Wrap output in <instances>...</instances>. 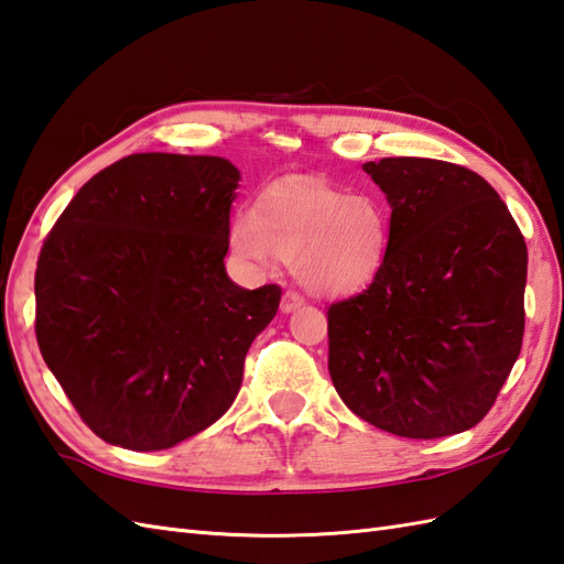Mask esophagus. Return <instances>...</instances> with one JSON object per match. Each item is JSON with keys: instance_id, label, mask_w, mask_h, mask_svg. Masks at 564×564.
<instances>
[{"instance_id": "esophagus-1", "label": "esophagus", "mask_w": 564, "mask_h": 564, "mask_svg": "<svg viewBox=\"0 0 564 564\" xmlns=\"http://www.w3.org/2000/svg\"><path fill=\"white\" fill-rule=\"evenodd\" d=\"M299 306H304V296L299 294L296 290H286L284 294H282V304H280V308L284 311V314H292L294 308H299Z\"/></svg>"}]
</instances>
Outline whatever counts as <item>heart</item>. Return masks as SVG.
<instances>
[{"instance_id": "heart-1", "label": "heart", "mask_w": 564, "mask_h": 564, "mask_svg": "<svg viewBox=\"0 0 564 564\" xmlns=\"http://www.w3.org/2000/svg\"><path fill=\"white\" fill-rule=\"evenodd\" d=\"M391 241L386 207L316 178L268 185L250 215L231 224V250L253 265L294 262L311 292L340 296L377 278Z\"/></svg>"}]
</instances>
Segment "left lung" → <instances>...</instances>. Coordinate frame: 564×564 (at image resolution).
<instances>
[{"label":"left lung","mask_w":564,"mask_h":564,"mask_svg":"<svg viewBox=\"0 0 564 564\" xmlns=\"http://www.w3.org/2000/svg\"><path fill=\"white\" fill-rule=\"evenodd\" d=\"M365 171L391 205V241L367 290L328 308L333 386L383 432H466L521 352L527 241L495 187L466 166L391 156Z\"/></svg>","instance_id":"8db88e82"}]
</instances>
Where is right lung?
<instances>
[{"instance_id":"add662e5","label":"right lung","mask_w":564,"mask_h":564,"mask_svg":"<svg viewBox=\"0 0 564 564\" xmlns=\"http://www.w3.org/2000/svg\"><path fill=\"white\" fill-rule=\"evenodd\" d=\"M241 173L219 156L132 154L82 185L37 256L35 337L96 436L161 452L234 403L282 290L224 270Z\"/></svg>"}]
</instances>
